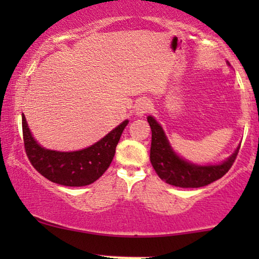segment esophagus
I'll use <instances>...</instances> for the list:
<instances>
[{
  "label": "esophagus",
  "instance_id": "esophagus-1",
  "mask_svg": "<svg viewBox=\"0 0 259 259\" xmlns=\"http://www.w3.org/2000/svg\"><path fill=\"white\" fill-rule=\"evenodd\" d=\"M151 108H152V103H151L150 100L146 99V97L140 99L135 105V114L138 117H144L151 111Z\"/></svg>",
  "mask_w": 259,
  "mask_h": 259
}]
</instances>
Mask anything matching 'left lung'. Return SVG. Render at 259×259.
Instances as JSON below:
<instances>
[{
	"mask_svg": "<svg viewBox=\"0 0 259 259\" xmlns=\"http://www.w3.org/2000/svg\"><path fill=\"white\" fill-rule=\"evenodd\" d=\"M152 132L150 159L158 177L165 183L178 187H202L221 179L233 167L239 148L230 158L219 165H195L181 159L173 152L162 126L153 119L147 118Z\"/></svg>",
	"mask_w": 259,
	"mask_h": 259,
	"instance_id": "obj_1",
	"label": "left lung"
}]
</instances>
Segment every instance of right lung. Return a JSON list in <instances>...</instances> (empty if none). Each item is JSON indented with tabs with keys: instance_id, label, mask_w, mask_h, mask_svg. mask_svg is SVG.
<instances>
[{
	"instance_id": "1",
	"label": "right lung",
	"mask_w": 259,
	"mask_h": 259,
	"mask_svg": "<svg viewBox=\"0 0 259 259\" xmlns=\"http://www.w3.org/2000/svg\"><path fill=\"white\" fill-rule=\"evenodd\" d=\"M127 120L92 146L75 152H57L42 148L35 141L22 115L25 153L31 165L52 183L64 186H85L96 181L111 165L115 147Z\"/></svg>"
}]
</instances>
